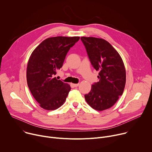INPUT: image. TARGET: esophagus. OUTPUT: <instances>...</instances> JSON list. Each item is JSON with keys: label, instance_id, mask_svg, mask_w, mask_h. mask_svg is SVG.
I'll list each match as a JSON object with an SVG mask.
<instances>
[{"label": "esophagus", "instance_id": "esophagus-1", "mask_svg": "<svg viewBox=\"0 0 152 152\" xmlns=\"http://www.w3.org/2000/svg\"><path fill=\"white\" fill-rule=\"evenodd\" d=\"M72 85L73 86H74V87H77V86H79V83H72Z\"/></svg>", "mask_w": 152, "mask_h": 152}]
</instances>
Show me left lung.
Segmentation results:
<instances>
[{
	"label": "left lung",
	"mask_w": 152,
	"mask_h": 152,
	"mask_svg": "<svg viewBox=\"0 0 152 152\" xmlns=\"http://www.w3.org/2000/svg\"><path fill=\"white\" fill-rule=\"evenodd\" d=\"M93 67L99 71V81L85 95L87 103L97 111L112 107L123 93L126 70L123 61L110 42L94 37L80 38Z\"/></svg>",
	"instance_id": "left-lung-1"
}]
</instances>
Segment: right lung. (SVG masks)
<instances>
[{"mask_svg":"<svg viewBox=\"0 0 152 152\" xmlns=\"http://www.w3.org/2000/svg\"><path fill=\"white\" fill-rule=\"evenodd\" d=\"M79 37H55L45 39L32 53L28 63L26 78L29 90L43 109L52 111L66 100L70 86L55 75L62 67L70 49Z\"/></svg>","mask_w":152,"mask_h":152,"instance_id":"right-lung-1","label":"right lung"}]
</instances>
